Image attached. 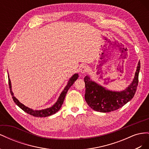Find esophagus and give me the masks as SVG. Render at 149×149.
<instances>
[{
	"label": "esophagus",
	"mask_w": 149,
	"mask_h": 149,
	"mask_svg": "<svg viewBox=\"0 0 149 149\" xmlns=\"http://www.w3.org/2000/svg\"><path fill=\"white\" fill-rule=\"evenodd\" d=\"M89 70V67L88 66L84 65L81 67V73H86V72H88Z\"/></svg>",
	"instance_id": "esophagus-1"
}]
</instances>
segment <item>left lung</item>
<instances>
[{"instance_id": "left-lung-1", "label": "left lung", "mask_w": 149, "mask_h": 149, "mask_svg": "<svg viewBox=\"0 0 149 149\" xmlns=\"http://www.w3.org/2000/svg\"><path fill=\"white\" fill-rule=\"evenodd\" d=\"M141 63L139 61L132 83L123 91H113L94 81L88 75L86 76L85 100L93 110L101 112H109L119 109L132 100L136 92L139 82Z\"/></svg>"}]
</instances>
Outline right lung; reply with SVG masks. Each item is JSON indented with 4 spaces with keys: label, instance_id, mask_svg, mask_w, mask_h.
<instances>
[{
    "label": "right lung",
    "instance_id": "add662e5",
    "mask_svg": "<svg viewBox=\"0 0 149 149\" xmlns=\"http://www.w3.org/2000/svg\"><path fill=\"white\" fill-rule=\"evenodd\" d=\"M78 76L79 75L78 73H76L71 76V77L70 78L65 88H64L63 90V91L61 93L59 97H58V100L52 106H51L50 107L47 108V109H42V110H33L32 109H30V108L25 106L24 104H23L21 103L19 100H18L14 96H13V93L12 91V85H11L10 79L9 78V76H8V84H9L10 94L12 96V99H13V101L15 102L16 104L19 106L20 109H22L24 111L26 112L27 114H29L34 117L42 118V117H47V116H52L54 114H55L56 112H58L60 109L63 103L67 91H68V89H70V88L71 86L73 84L75 81L78 78V77H79Z\"/></svg>",
    "mask_w": 149,
    "mask_h": 149
}]
</instances>
